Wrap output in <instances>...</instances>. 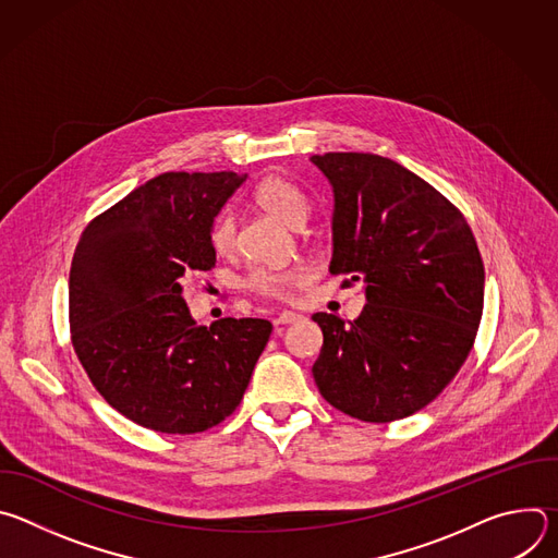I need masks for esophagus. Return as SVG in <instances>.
I'll list each match as a JSON object with an SVG mask.
<instances>
[{
    "label": "esophagus",
    "mask_w": 558,
    "mask_h": 558,
    "mask_svg": "<svg viewBox=\"0 0 558 558\" xmlns=\"http://www.w3.org/2000/svg\"><path fill=\"white\" fill-rule=\"evenodd\" d=\"M300 320V313H293V311H282L276 320H274V325H278V327H282V325H293V323H298Z\"/></svg>",
    "instance_id": "obj_1"
}]
</instances>
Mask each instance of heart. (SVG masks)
<instances>
[{"mask_svg": "<svg viewBox=\"0 0 558 558\" xmlns=\"http://www.w3.org/2000/svg\"><path fill=\"white\" fill-rule=\"evenodd\" d=\"M254 201L282 220L289 227H302L311 214L308 198L291 181L282 177L265 179L256 192ZM209 245L214 254L227 258L233 256L238 247V220L233 211H220L209 225ZM308 280V269L304 267H284V269H254L250 276V287L274 300H289L298 287Z\"/></svg>", "mask_w": 558, "mask_h": 558, "instance_id": "b5f03b06", "label": "heart"}]
</instances>
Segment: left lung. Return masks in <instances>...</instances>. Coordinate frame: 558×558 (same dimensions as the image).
Segmentation results:
<instances>
[{"mask_svg":"<svg viewBox=\"0 0 558 558\" xmlns=\"http://www.w3.org/2000/svg\"><path fill=\"white\" fill-rule=\"evenodd\" d=\"M333 185L331 274L366 284L357 320L315 313L325 342L313 379L325 400L371 424L404 420L452 381L484 313V260L463 214L390 158L311 156Z\"/></svg>","mask_w":558,"mask_h":558,"instance_id":"1","label":"left lung"}]
</instances>
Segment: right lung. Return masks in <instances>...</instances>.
<instances>
[{
	"label": "right lung",
	"instance_id": "add662e5",
	"mask_svg": "<svg viewBox=\"0 0 558 558\" xmlns=\"http://www.w3.org/2000/svg\"><path fill=\"white\" fill-rule=\"evenodd\" d=\"M243 183L166 172L95 216L70 267V340L104 400L168 435L203 433L241 404L271 323L192 320L183 276L209 271V225Z\"/></svg>",
	"mask_w": 558,
	"mask_h": 558
}]
</instances>
